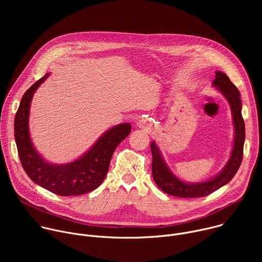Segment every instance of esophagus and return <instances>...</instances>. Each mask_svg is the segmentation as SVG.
<instances>
[{"label":"esophagus","mask_w":262,"mask_h":262,"mask_svg":"<svg viewBox=\"0 0 262 262\" xmlns=\"http://www.w3.org/2000/svg\"><path fill=\"white\" fill-rule=\"evenodd\" d=\"M138 126L139 127H142V128H144V129H146V130H149L150 129V124H149V122L148 121H146V120H139L138 121Z\"/></svg>","instance_id":"obj_1"}]
</instances>
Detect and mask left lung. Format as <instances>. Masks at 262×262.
<instances>
[{"label": "left lung", "mask_w": 262, "mask_h": 262, "mask_svg": "<svg viewBox=\"0 0 262 262\" xmlns=\"http://www.w3.org/2000/svg\"><path fill=\"white\" fill-rule=\"evenodd\" d=\"M212 85L226 97L231 106L235 128L231 157L223 171L212 179L200 183H186L178 179L170 171L161 156L159 148L155 143H151L152 176L155 182L162 191L171 196L181 198H199L207 196L228 183L234 177L242 164L246 132L245 122L242 116V100L239 97V91L226 74L221 71H215V79Z\"/></svg>", "instance_id": "obj_1"}]
</instances>
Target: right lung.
I'll list each match as a JSON object with an SVG mask.
<instances>
[{
	"instance_id": "right-lung-1",
	"label": "right lung",
	"mask_w": 262,
	"mask_h": 262,
	"mask_svg": "<svg viewBox=\"0 0 262 262\" xmlns=\"http://www.w3.org/2000/svg\"><path fill=\"white\" fill-rule=\"evenodd\" d=\"M50 76L33 84L23 95L14 119V138L18 157L27 175L38 185L60 196L89 193L101 184L117 146L129 135L130 124L122 123L104 133L82 158L65 165L46 162L34 149L29 134L30 104L34 92Z\"/></svg>"
}]
</instances>
